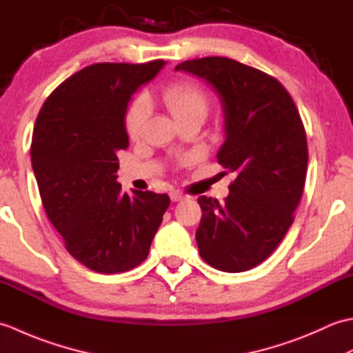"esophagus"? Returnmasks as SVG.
Listing matches in <instances>:
<instances>
[{"label": "esophagus", "mask_w": 353, "mask_h": 353, "mask_svg": "<svg viewBox=\"0 0 353 353\" xmlns=\"http://www.w3.org/2000/svg\"><path fill=\"white\" fill-rule=\"evenodd\" d=\"M170 197H171L172 201H181V200H183L186 196H185L183 192H181V191H171V192H170Z\"/></svg>", "instance_id": "1"}]
</instances>
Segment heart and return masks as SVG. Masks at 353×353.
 <instances>
[{"label": "heart", "instance_id": "heart-1", "mask_svg": "<svg viewBox=\"0 0 353 353\" xmlns=\"http://www.w3.org/2000/svg\"><path fill=\"white\" fill-rule=\"evenodd\" d=\"M162 101L177 123L194 115H206L208 100L197 86L176 83L162 92ZM150 117V103L144 95L137 97L127 109L125 129L132 138H138L145 129Z\"/></svg>", "mask_w": 353, "mask_h": 353}]
</instances>
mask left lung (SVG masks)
Instances as JSON below:
<instances>
[{
    "instance_id": "8db88e82",
    "label": "left lung",
    "mask_w": 353,
    "mask_h": 353,
    "mask_svg": "<svg viewBox=\"0 0 353 353\" xmlns=\"http://www.w3.org/2000/svg\"><path fill=\"white\" fill-rule=\"evenodd\" d=\"M214 89L221 103L224 144L216 161L236 179L229 196H200L196 241L209 265L247 272L265 261L292 224L308 165L302 119L279 81L228 57L179 63Z\"/></svg>"
}]
</instances>
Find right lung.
I'll return each instance as SVG.
<instances>
[{"mask_svg": "<svg viewBox=\"0 0 353 353\" xmlns=\"http://www.w3.org/2000/svg\"><path fill=\"white\" fill-rule=\"evenodd\" d=\"M163 65L86 66L51 92L36 118L30 154L43 209L71 256L97 273L145 261L170 206L167 194L129 196L117 181V152L129 147L127 106Z\"/></svg>", "mask_w": 353, "mask_h": 353, "instance_id": "add662e5", "label": "right lung"}]
</instances>
